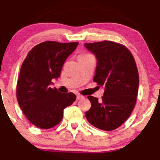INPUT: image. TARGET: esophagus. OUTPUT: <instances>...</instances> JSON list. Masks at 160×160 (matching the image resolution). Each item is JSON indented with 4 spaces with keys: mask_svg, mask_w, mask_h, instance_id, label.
<instances>
[{
    "mask_svg": "<svg viewBox=\"0 0 160 160\" xmlns=\"http://www.w3.org/2000/svg\"><path fill=\"white\" fill-rule=\"evenodd\" d=\"M83 98H84V97L81 95H77V99H78V100H80V99H82Z\"/></svg>",
    "mask_w": 160,
    "mask_h": 160,
    "instance_id": "34e87169",
    "label": "esophagus"
}]
</instances>
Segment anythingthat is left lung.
<instances>
[{"label":"left lung","mask_w":160,"mask_h":160,"mask_svg":"<svg viewBox=\"0 0 160 160\" xmlns=\"http://www.w3.org/2000/svg\"><path fill=\"white\" fill-rule=\"evenodd\" d=\"M84 46L97 60L93 80L104 89L102 100L88 96L91 108L86 117L95 127L111 131L127 120L135 107L139 85L136 64L129 50L114 42Z\"/></svg>","instance_id":"obj_1"}]
</instances>
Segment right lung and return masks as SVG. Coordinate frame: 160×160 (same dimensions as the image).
<instances>
[{
    "label": "right lung",
    "mask_w": 160,
    "mask_h": 160,
    "mask_svg": "<svg viewBox=\"0 0 160 160\" xmlns=\"http://www.w3.org/2000/svg\"><path fill=\"white\" fill-rule=\"evenodd\" d=\"M78 45V42H43L24 60L16 97L24 114L37 127L47 129L56 126L62 120L64 109L76 100L74 93H61L50 85L52 79L59 78L63 64Z\"/></svg>",
    "instance_id": "obj_1"
}]
</instances>
